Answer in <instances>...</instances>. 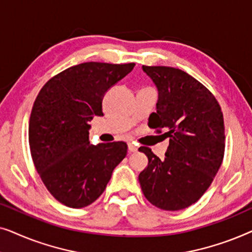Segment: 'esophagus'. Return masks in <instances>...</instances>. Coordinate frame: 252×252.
Here are the masks:
<instances>
[{
    "label": "esophagus",
    "mask_w": 252,
    "mask_h": 252,
    "mask_svg": "<svg viewBox=\"0 0 252 252\" xmlns=\"http://www.w3.org/2000/svg\"><path fill=\"white\" fill-rule=\"evenodd\" d=\"M128 150L129 153H135V151H137V147L133 143H128Z\"/></svg>",
    "instance_id": "esophagus-1"
}]
</instances>
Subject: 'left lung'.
Masks as SVG:
<instances>
[{"mask_svg":"<svg viewBox=\"0 0 252 252\" xmlns=\"http://www.w3.org/2000/svg\"><path fill=\"white\" fill-rule=\"evenodd\" d=\"M142 70L158 91L153 127L164 129L170 144L163 160L149 148H139L149 160L139 181L151 204L178 211L202 197L221 165L222 112L211 92L186 72L146 65Z\"/></svg>","mask_w":252,"mask_h":252,"instance_id":"obj_1","label":"left lung"}]
</instances>
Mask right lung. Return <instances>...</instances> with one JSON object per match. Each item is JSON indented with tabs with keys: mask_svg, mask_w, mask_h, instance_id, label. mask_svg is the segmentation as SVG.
<instances>
[{
	"mask_svg": "<svg viewBox=\"0 0 252 252\" xmlns=\"http://www.w3.org/2000/svg\"><path fill=\"white\" fill-rule=\"evenodd\" d=\"M134 66L75 65L51 78L34 102L29 126L34 166L50 194L68 208L95 202L126 156L125 142L91 144L89 122L103 116L105 93Z\"/></svg>",
	"mask_w": 252,
	"mask_h": 252,
	"instance_id": "1",
	"label": "right lung"
}]
</instances>
